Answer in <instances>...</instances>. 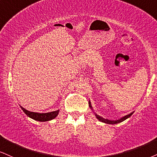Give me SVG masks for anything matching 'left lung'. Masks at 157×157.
Listing matches in <instances>:
<instances>
[{
	"mask_svg": "<svg viewBox=\"0 0 157 157\" xmlns=\"http://www.w3.org/2000/svg\"><path fill=\"white\" fill-rule=\"evenodd\" d=\"M89 104H90V107L92 108V105H91V103H90V101H89ZM132 113H133V112H132V113L128 114V115L125 116V117H124L123 118H121V119H120L119 120H117V121H110V120L105 119H103V118H102V117H100V116H98V115H97V114H95V116H96V117L100 120V121H102V122H105L106 124H118V123L121 122V121H124V120L127 119V118H129V117H131V115H132Z\"/></svg>",
	"mask_w": 157,
	"mask_h": 157,
	"instance_id": "1",
	"label": "left lung"
}]
</instances>
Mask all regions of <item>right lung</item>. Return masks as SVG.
<instances>
[{"mask_svg": "<svg viewBox=\"0 0 157 157\" xmlns=\"http://www.w3.org/2000/svg\"><path fill=\"white\" fill-rule=\"evenodd\" d=\"M20 107L28 117L31 118L33 119L36 120V121H49V120L55 119V118L58 115V113H59V110H57V111L49 112V113H35V112L28 111V110L25 109V108H22V106H20Z\"/></svg>", "mask_w": 157, "mask_h": 157, "instance_id": "right-lung-1", "label": "right lung"}]
</instances>
